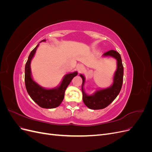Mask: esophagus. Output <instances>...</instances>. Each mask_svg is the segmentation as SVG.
<instances>
[{
  "mask_svg": "<svg viewBox=\"0 0 152 152\" xmlns=\"http://www.w3.org/2000/svg\"><path fill=\"white\" fill-rule=\"evenodd\" d=\"M77 70H79V71H81V70H83V68H84V66H83V65H78L77 66Z\"/></svg>",
  "mask_w": 152,
  "mask_h": 152,
  "instance_id": "esophagus-1",
  "label": "esophagus"
}]
</instances>
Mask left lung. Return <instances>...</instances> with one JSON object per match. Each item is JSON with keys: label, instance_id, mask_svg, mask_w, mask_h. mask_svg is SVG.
<instances>
[{"label": "left lung", "instance_id": "1", "mask_svg": "<svg viewBox=\"0 0 152 152\" xmlns=\"http://www.w3.org/2000/svg\"><path fill=\"white\" fill-rule=\"evenodd\" d=\"M105 56H112L117 61V70L113 77V83L108 88L97 91L93 95H87L84 91L83 86L85 83V78L83 75L80 76L82 79V99L84 104L92 110H99L104 108L117 98L120 93L123 83L124 67L120 54L114 50H110L103 54Z\"/></svg>", "mask_w": 152, "mask_h": 152}]
</instances>
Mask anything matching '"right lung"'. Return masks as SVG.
<instances>
[{
    "mask_svg": "<svg viewBox=\"0 0 152 152\" xmlns=\"http://www.w3.org/2000/svg\"><path fill=\"white\" fill-rule=\"evenodd\" d=\"M44 41H45V40H42L41 42ZM39 45L31 50L26 63L25 70L26 89L31 98L39 107L44 108H54L59 107L63 102L66 87L70 84L73 78L77 75V72H75L66 74L64 77L60 86L57 88L47 89L40 87L32 79L30 70L31 59L34 57Z\"/></svg>",
    "mask_w": 152,
    "mask_h": 152,
    "instance_id": "right-lung-1",
    "label": "right lung"
}]
</instances>
